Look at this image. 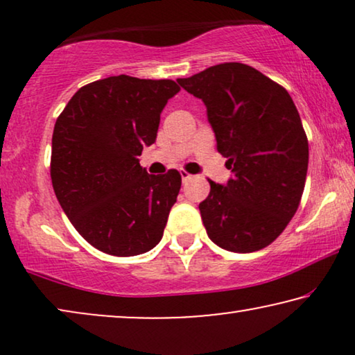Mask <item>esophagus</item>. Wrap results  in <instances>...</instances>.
I'll return each mask as SVG.
<instances>
[{
  "label": "esophagus",
  "mask_w": 355,
  "mask_h": 355,
  "mask_svg": "<svg viewBox=\"0 0 355 355\" xmlns=\"http://www.w3.org/2000/svg\"><path fill=\"white\" fill-rule=\"evenodd\" d=\"M192 176L191 174H189L187 171H181V179H182V182H186V181H189V179H191Z\"/></svg>",
  "instance_id": "obj_1"
}]
</instances>
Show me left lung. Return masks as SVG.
<instances>
[{
	"mask_svg": "<svg viewBox=\"0 0 355 355\" xmlns=\"http://www.w3.org/2000/svg\"><path fill=\"white\" fill-rule=\"evenodd\" d=\"M207 106L216 148L232 178L210 182L198 205L221 249L249 254L270 245L297 211L309 166L302 121L286 89L242 62L178 79Z\"/></svg>",
	"mask_w": 355,
	"mask_h": 355,
	"instance_id": "8db88e82",
	"label": "left lung"
}]
</instances>
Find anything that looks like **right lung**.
I'll return each mask as SVG.
<instances>
[{"mask_svg":"<svg viewBox=\"0 0 355 355\" xmlns=\"http://www.w3.org/2000/svg\"><path fill=\"white\" fill-rule=\"evenodd\" d=\"M181 90L174 80L111 76L82 87L56 119L51 182L72 226L105 254L132 257L162 241L181 174H148L144 147Z\"/></svg>","mask_w":355,"mask_h":355,"instance_id":"add662e5","label":"right lung"}]
</instances>
